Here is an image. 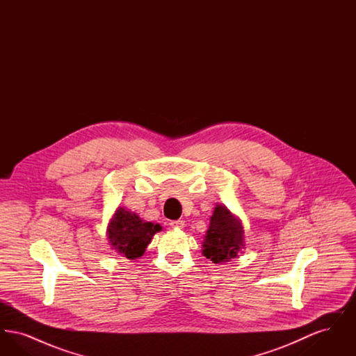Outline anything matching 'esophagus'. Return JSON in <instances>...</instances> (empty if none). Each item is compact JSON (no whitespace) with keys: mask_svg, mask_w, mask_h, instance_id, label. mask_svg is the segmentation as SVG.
Masks as SVG:
<instances>
[{"mask_svg":"<svg viewBox=\"0 0 356 356\" xmlns=\"http://www.w3.org/2000/svg\"><path fill=\"white\" fill-rule=\"evenodd\" d=\"M170 227L175 228V229H183L186 227V221L184 220H175L170 221Z\"/></svg>","mask_w":356,"mask_h":356,"instance_id":"obj_1","label":"esophagus"}]
</instances>
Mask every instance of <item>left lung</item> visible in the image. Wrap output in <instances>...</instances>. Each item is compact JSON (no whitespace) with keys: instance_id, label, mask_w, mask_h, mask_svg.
<instances>
[{"instance_id":"8db88e82","label":"left lung","mask_w":356,"mask_h":356,"mask_svg":"<svg viewBox=\"0 0 356 356\" xmlns=\"http://www.w3.org/2000/svg\"><path fill=\"white\" fill-rule=\"evenodd\" d=\"M244 245L243 222L225 205L218 204L204 236V256L215 264L231 261V259H236Z\"/></svg>"}]
</instances>
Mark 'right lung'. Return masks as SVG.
Instances as JSON below:
<instances>
[{"instance_id":"obj_1","label":"right lung","mask_w":356,"mask_h":356,"mask_svg":"<svg viewBox=\"0 0 356 356\" xmlns=\"http://www.w3.org/2000/svg\"><path fill=\"white\" fill-rule=\"evenodd\" d=\"M160 231V224L141 220L135 212L119 207L108 222L106 236L116 254L136 260L144 254L154 234Z\"/></svg>"}]
</instances>
